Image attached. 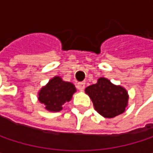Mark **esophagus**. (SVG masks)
I'll use <instances>...</instances> for the list:
<instances>
[{"label": "esophagus", "mask_w": 153, "mask_h": 153, "mask_svg": "<svg viewBox=\"0 0 153 153\" xmlns=\"http://www.w3.org/2000/svg\"><path fill=\"white\" fill-rule=\"evenodd\" d=\"M76 87L79 90H83L85 88V82H78Z\"/></svg>", "instance_id": "esophagus-1"}]
</instances>
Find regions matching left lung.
<instances>
[{
  "instance_id": "obj_1",
  "label": "left lung",
  "mask_w": 153,
  "mask_h": 153,
  "mask_svg": "<svg viewBox=\"0 0 153 153\" xmlns=\"http://www.w3.org/2000/svg\"><path fill=\"white\" fill-rule=\"evenodd\" d=\"M85 92L92 100L95 110L105 118H114L123 113L128 105L127 90L106 78H99L96 84L87 87Z\"/></svg>"
}]
</instances>
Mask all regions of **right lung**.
<instances>
[{"instance_id":"add662e5","label":"right lung","mask_w":153,"mask_h":153,"mask_svg":"<svg viewBox=\"0 0 153 153\" xmlns=\"http://www.w3.org/2000/svg\"><path fill=\"white\" fill-rule=\"evenodd\" d=\"M74 92H76V88L73 83L64 81L60 77L56 76L42 88L38 94V99L48 111H59L63 109L65 103L71 100Z\"/></svg>"}]
</instances>
